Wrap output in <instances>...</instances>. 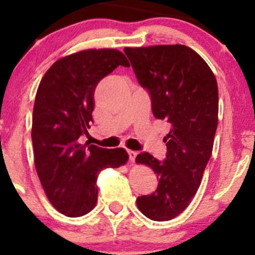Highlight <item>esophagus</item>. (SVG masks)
<instances>
[{
	"instance_id": "34e87169",
	"label": "esophagus",
	"mask_w": 255,
	"mask_h": 255,
	"mask_svg": "<svg viewBox=\"0 0 255 255\" xmlns=\"http://www.w3.org/2000/svg\"><path fill=\"white\" fill-rule=\"evenodd\" d=\"M127 152H128V156H129L130 162H134V160H135V157H136L137 152L136 151H131V150H128Z\"/></svg>"
}]
</instances>
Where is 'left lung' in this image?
<instances>
[{
    "label": "left lung",
    "mask_w": 255,
    "mask_h": 255,
    "mask_svg": "<svg viewBox=\"0 0 255 255\" xmlns=\"http://www.w3.org/2000/svg\"><path fill=\"white\" fill-rule=\"evenodd\" d=\"M135 77L150 93L152 113L170 125L166 157L148 152L136 163L150 166L159 180L136 205L152 221H170L191 204L212 153L218 124V86L211 68L186 45L125 48Z\"/></svg>",
    "instance_id": "left-lung-1"
}]
</instances>
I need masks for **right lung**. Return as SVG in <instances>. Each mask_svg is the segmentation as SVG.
<instances>
[{
	"mask_svg": "<svg viewBox=\"0 0 255 255\" xmlns=\"http://www.w3.org/2000/svg\"><path fill=\"white\" fill-rule=\"evenodd\" d=\"M119 66L129 67L121 51L84 50L56 61L38 86L31 133L34 165L52 206L68 217L96 206L99 172L128 160L125 148L80 142L89 136L96 86Z\"/></svg>",
	"mask_w": 255,
	"mask_h": 255,
	"instance_id": "1",
	"label": "right lung"
}]
</instances>
